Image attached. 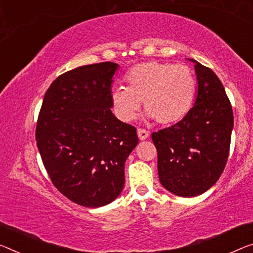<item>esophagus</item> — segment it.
<instances>
[{"label": "esophagus", "instance_id": "34e87169", "mask_svg": "<svg viewBox=\"0 0 253 253\" xmlns=\"http://www.w3.org/2000/svg\"><path fill=\"white\" fill-rule=\"evenodd\" d=\"M137 132H138V137L140 140H146L149 137V132L145 129H138Z\"/></svg>", "mask_w": 253, "mask_h": 253}]
</instances>
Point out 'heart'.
I'll return each mask as SVG.
<instances>
[{
	"label": "heart",
	"mask_w": 253,
	"mask_h": 253,
	"mask_svg": "<svg viewBox=\"0 0 253 253\" xmlns=\"http://www.w3.org/2000/svg\"><path fill=\"white\" fill-rule=\"evenodd\" d=\"M126 81L127 88L111 92L114 113L123 122L135 119L143 99L149 119L165 126L176 123L191 110L197 92L196 78L183 64L142 62L127 71Z\"/></svg>",
	"instance_id": "1"
}]
</instances>
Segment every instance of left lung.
I'll list each match as a JSON object with an SVG mask.
<instances>
[{"instance_id":"left-lung-1","label":"left lung","mask_w":253,"mask_h":253,"mask_svg":"<svg viewBox=\"0 0 253 253\" xmlns=\"http://www.w3.org/2000/svg\"><path fill=\"white\" fill-rule=\"evenodd\" d=\"M198 90L180 122L151 134L162 185L178 197H196L218 181L230 151L234 118L225 89L212 70L193 59Z\"/></svg>"}]
</instances>
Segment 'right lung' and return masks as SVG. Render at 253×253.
Returning a JSON list of instances; mask_svg holds the SVG:
<instances>
[{"label":"right lung","instance_id":"add662e5","mask_svg":"<svg viewBox=\"0 0 253 253\" xmlns=\"http://www.w3.org/2000/svg\"><path fill=\"white\" fill-rule=\"evenodd\" d=\"M119 64L84 65L57 77L46 91L37 147L53 184L75 204L98 208L124 186V165L137 130L112 113L111 87Z\"/></svg>","mask_w":253,"mask_h":253}]
</instances>
